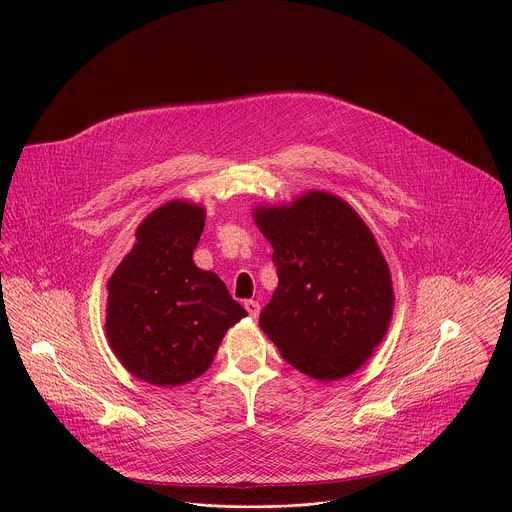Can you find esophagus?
<instances>
[{"label":"esophagus","instance_id":"1","mask_svg":"<svg viewBox=\"0 0 512 512\" xmlns=\"http://www.w3.org/2000/svg\"><path fill=\"white\" fill-rule=\"evenodd\" d=\"M245 309H247V313H249L253 319H257V317H259V311H261V305L251 299V301H245Z\"/></svg>","mask_w":512,"mask_h":512}]
</instances>
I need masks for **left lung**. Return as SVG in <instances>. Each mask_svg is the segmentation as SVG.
I'll return each mask as SVG.
<instances>
[{
    "label": "left lung",
    "instance_id": "obj_1",
    "mask_svg": "<svg viewBox=\"0 0 512 512\" xmlns=\"http://www.w3.org/2000/svg\"><path fill=\"white\" fill-rule=\"evenodd\" d=\"M253 217L273 245L279 277L259 315L263 333L311 379L355 373L387 335L395 305L389 265L371 229L327 191L255 207Z\"/></svg>",
    "mask_w": 512,
    "mask_h": 512
}]
</instances>
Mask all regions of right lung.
<instances>
[{
    "instance_id": "1",
    "label": "right lung",
    "mask_w": 512,
    "mask_h": 512,
    "mask_svg": "<svg viewBox=\"0 0 512 512\" xmlns=\"http://www.w3.org/2000/svg\"><path fill=\"white\" fill-rule=\"evenodd\" d=\"M205 209L169 201L135 231V245L107 281V341L121 365L157 387L203 375L247 311L225 283L193 263Z\"/></svg>"
}]
</instances>
